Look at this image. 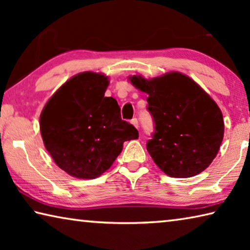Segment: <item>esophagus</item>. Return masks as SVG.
<instances>
[{
	"label": "esophagus",
	"mask_w": 250,
	"mask_h": 250,
	"mask_svg": "<svg viewBox=\"0 0 250 250\" xmlns=\"http://www.w3.org/2000/svg\"><path fill=\"white\" fill-rule=\"evenodd\" d=\"M131 124H132V125H133L137 129L139 128V122H138V119H137V118H133V119L131 120Z\"/></svg>",
	"instance_id": "obj_1"
}]
</instances>
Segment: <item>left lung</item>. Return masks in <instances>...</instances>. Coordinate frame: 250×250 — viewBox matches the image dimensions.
<instances>
[{
    "instance_id": "1",
    "label": "left lung",
    "mask_w": 250,
    "mask_h": 250,
    "mask_svg": "<svg viewBox=\"0 0 250 250\" xmlns=\"http://www.w3.org/2000/svg\"><path fill=\"white\" fill-rule=\"evenodd\" d=\"M131 83L149 95L147 111L154 132L146 150L156 166L171 177L200 174L215 159L224 137V121L216 103L188 76L168 73Z\"/></svg>"
}]
</instances>
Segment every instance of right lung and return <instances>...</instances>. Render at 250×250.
I'll return each instance as SVG.
<instances>
[{
    "label": "right lung",
    "mask_w": 250,
    "mask_h": 250,
    "mask_svg": "<svg viewBox=\"0 0 250 250\" xmlns=\"http://www.w3.org/2000/svg\"><path fill=\"white\" fill-rule=\"evenodd\" d=\"M108 78L91 71L76 75L55 92L41 113L46 150L55 163L78 179H96L112 166L125 141L139 138L121 119L120 107L104 97Z\"/></svg>",
    "instance_id": "right-lung-1"
}]
</instances>
